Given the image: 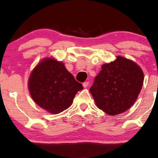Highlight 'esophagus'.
<instances>
[{
    "label": "esophagus",
    "mask_w": 158,
    "mask_h": 158,
    "mask_svg": "<svg viewBox=\"0 0 158 158\" xmlns=\"http://www.w3.org/2000/svg\"><path fill=\"white\" fill-rule=\"evenodd\" d=\"M89 81H85V82L83 83V87H87V86L89 85Z\"/></svg>",
    "instance_id": "1"
}]
</instances>
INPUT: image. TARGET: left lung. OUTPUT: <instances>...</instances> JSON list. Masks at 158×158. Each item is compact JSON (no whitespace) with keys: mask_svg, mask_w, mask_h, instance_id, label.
<instances>
[{"mask_svg":"<svg viewBox=\"0 0 158 158\" xmlns=\"http://www.w3.org/2000/svg\"><path fill=\"white\" fill-rule=\"evenodd\" d=\"M143 81V73L134 62L118 56L104 64L89 91L97 106L109 115L125 112L135 103Z\"/></svg>","mask_w":158,"mask_h":158,"instance_id":"1","label":"left lung"}]
</instances>
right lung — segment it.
Returning <instances> with one entry per match:
<instances>
[{"instance_id":"right-lung-1","label":"right lung","mask_w":158,"mask_h":158,"mask_svg":"<svg viewBox=\"0 0 158 158\" xmlns=\"http://www.w3.org/2000/svg\"><path fill=\"white\" fill-rule=\"evenodd\" d=\"M28 87L35 103L52 114L67 109L77 92L83 89L64 64L53 59L44 60L35 68Z\"/></svg>"}]
</instances>
